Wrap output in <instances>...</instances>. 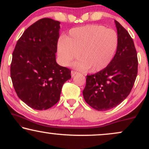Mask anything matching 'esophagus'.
I'll use <instances>...</instances> for the list:
<instances>
[{
	"instance_id": "esophagus-1",
	"label": "esophagus",
	"mask_w": 149,
	"mask_h": 149,
	"mask_svg": "<svg viewBox=\"0 0 149 149\" xmlns=\"http://www.w3.org/2000/svg\"><path fill=\"white\" fill-rule=\"evenodd\" d=\"M71 76L72 77H73V76H76V74H78V72H76V71H71Z\"/></svg>"
}]
</instances>
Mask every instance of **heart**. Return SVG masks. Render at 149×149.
I'll return each instance as SVG.
<instances>
[{
  "label": "heart",
  "instance_id": "heart-1",
  "mask_svg": "<svg viewBox=\"0 0 149 149\" xmlns=\"http://www.w3.org/2000/svg\"><path fill=\"white\" fill-rule=\"evenodd\" d=\"M118 45V37L115 31L102 25H86L72 29L69 36L61 38L57 52L64 66H69L78 57L80 60L75 64L77 69L98 72L111 62Z\"/></svg>",
  "mask_w": 149,
  "mask_h": 149
}]
</instances>
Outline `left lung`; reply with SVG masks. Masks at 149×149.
Instances as JSON below:
<instances>
[{
  "label": "left lung",
  "mask_w": 149,
  "mask_h": 149,
  "mask_svg": "<svg viewBox=\"0 0 149 149\" xmlns=\"http://www.w3.org/2000/svg\"><path fill=\"white\" fill-rule=\"evenodd\" d=\"M114 22L118 37L115 56L107 68L87 76L83 91L85 102L100 111L110 110L125 100L137 75V54L132 38L119 22Z\"/></svg>",
  "instance_id": "8db88e82"
}]
</instances>
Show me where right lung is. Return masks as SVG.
<instances>
[{
	"label": "right lung",
	"mask_w": 149,
	"mask_h": 149,
	"mask_svg": "<svg viewBox=\"0 0 149 149\" xmlns=\"http://www.w3.org/2000/svg\"><path fill=\"white\" fill-rule=\"evenodd\" d=\"M60 22L43 18L26 29L13 53L10 75L19 98L36 110H46L59 100L71 71L56 61Z\"/></svg>",
	"instance_id": "obj_1"
}]
</instances>
